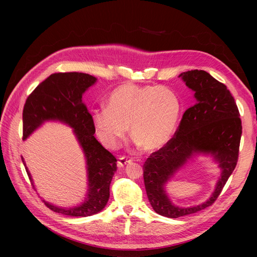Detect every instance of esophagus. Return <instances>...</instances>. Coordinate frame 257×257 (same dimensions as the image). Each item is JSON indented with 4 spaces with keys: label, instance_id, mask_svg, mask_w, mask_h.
Instances as JSON below:
<instances>
[{
    "label": "esophagus",
    "instance_id": "esophagus-1",
    "mask_svg": "<svg viewBox=\"0 0 257 257\" xmlns=\"http://www.w3.org/2000/svg\"><path fill=\"white\" fill-rule=\"evenodd\" d=\"M132 164V160H128L125 157H122L118 159V162H116V166L119 168H124V167H127L128 165Z\"/></svg>",
    "mask_w": 257,
    "mask_h": 257
}]
</instances>
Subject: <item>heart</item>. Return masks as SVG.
<instances>
[{
	"label": "heart",
	"instance_id": "obj_1",
	"mask_svg": "<svg viewBox=\"0 0 257 257\" xmlns=\"http://www.w3.org/2000/svg\"><path fill=\"white\" fill-rule=\"evenodd\" d=\"M107 103L92 111L91 120L100 142L111 149L125 138L131 124L134 144L157 151L172 139L180 118V99L166 87L125 83Z\"/></svg>",
	"mask_w": 257,
	"mask_h": 257
}]
</instances>
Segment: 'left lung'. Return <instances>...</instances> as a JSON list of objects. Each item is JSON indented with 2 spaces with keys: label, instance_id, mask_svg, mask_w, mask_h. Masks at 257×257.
<instances>
[{
  "label": "left lung",
  "instance_id": "1",
  "mask_svg": "<svg viewBox=\"0 0 257 257\" xmlns=\"http://www.w3.org/2000/svg\"><path fill=\"white\" fill-rule=\"evenodd\" d=\"M179 78L194 92L195 104L183 113L175 137L152 153L144 165L148 199L155 212L172 219L195 213L214 203L236 167L242 133L237 105L226 85L198 69L181 73ZM198 156L211 158L220 168L215 191L198 205H175L166 185L179 170Z\"/></svg>",
  "mask_w": 257,
  "mask_h": 257
}]
</instances>
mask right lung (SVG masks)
<instances>
[{"mask_svg": "<svg viewBox=\"0 0 257 257\" xmlns=\"http://www.w3.org/2000/svg\"><path fill=\"white\" fill-rule=\"evenodd\" d=\"M97 79L84 73L50 75L31 93L23 107V141L46 122H60L73 130L81 148L87 168V193L80 204L60 207L43 199L52 211L69 216H90L102 211L109 199V186L116 170L115 158L94 137L91 114L82 102L84 92ZM22 158V157H21ZM28 176L36 191L32 175L22 158Z\"/></svg>", "mask_w": 257, "mask_h": 257, "instance_id": "add662e5", "label": "right lung"}]
</instances>
